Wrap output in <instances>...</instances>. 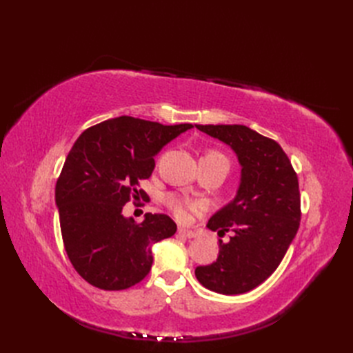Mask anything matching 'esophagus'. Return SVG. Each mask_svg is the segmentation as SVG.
<instances>
[{"label": "esophagus", "mask_w": 353, "mask_h": 353, "mask_svg": "<svg viewBox=\"0 0 353 353\" xmlns=\"http://www.w3.org/2000/svg\"><path fill=\"white\" fill-rule=\"evenodd\" d=\"M178 234H181V236L185 237V239H194V237L197 236V234H196L194 231L187 230V228H183V227H179V228H178Z\"/></svg>", "instance_id": "34e87169"}]
</instances>
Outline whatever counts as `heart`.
Returning a JSON list of instances; mask_svg holds the SVG:
<instances>
[{"label":"heart","instance_id":"obj_1","mask_svg":"<svg viewBox=\"0 0 353 353\" xmlns=\"http://www.w3.org/2000/svg\"><path fill=\"white\" fill-rule=\"evenodd\" d=\"M206 157H215V159H221V160H225V162H228L227 157L219 152H210L206 154ZM166 203L170 208V210L175 213V216L179 219H185L188 216V212H197V210L203 209V205H200V203L187 201V200H183L176 196H169L166 199Z\"/></svg>","mask_w":353,"mask_h":353}]
</instances>
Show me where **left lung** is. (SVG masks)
I'll use <instances>...</instances> for the list:
<instances>
[{
    "mask_svg": "<svg viewBox=\"0 0 353 353\" xmlns=\"http://www.w3.org/2000/svg\"><path fill=\"white\" fill-rule=\"evenodd\" d=\"M236 152L241 165L237 196L213 215L208 228L219 236L218 259L197 266L201 285L221 294H241L279 268L301 223V193L281 145L244 125H196Z\"/></svg>",
    "mask_w": 353,
    "mask_h": 353,
    "instance_id": "1",
    "label": "left lung"
}]
</instances>
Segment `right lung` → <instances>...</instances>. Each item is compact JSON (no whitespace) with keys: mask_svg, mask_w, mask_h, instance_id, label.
I'll use <instances>...</instances> for the list:
<instances>
[{"mask_svg":"<svg viewBox=\"0 0 353 353\" xmlns=\"http://www.w3.org/2000/svg\"><path fill=\"white\" fill-rule=\"evenodd\" d=\"M191 123L162 125L119 116L83 131L69 152L56 184L63 244L73 268L101 290H125L152 270V244L172 237L176 223L145 213L141 223L125 218L131 199L150 178L154 156Z\"/></svg>","mask_w":353,"mask_h":353,"instance_id":"right-lung-1","label":"right lung"}]
</instances>
